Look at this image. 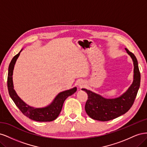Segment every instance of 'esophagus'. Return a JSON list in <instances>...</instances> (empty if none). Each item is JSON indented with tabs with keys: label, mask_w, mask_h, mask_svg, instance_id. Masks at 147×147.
Instances as JSON below:
<instances>
[{
	"label": "esophagus",
	"mask_w": 147,
	"mask_h": 147,
	"mask_svg": "<svg viewBox=\"0 0 147 147\" xmlns=\"http://www.w3.org/2000/svg\"><path fill=\"white\" fill-rule=\"evenodd\" d=\"M83 83H80L79 84V87H83Z\"/></svg>",
	"instance_id": "1"
}]
</instances>
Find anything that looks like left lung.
I'll list each match as a JSON object with an SVG mask.
<instances>
[{
  "mask_svg": "<svg viewBox=\"0 0 147 147\" xmlns=\"http://www.w3.org/2000/svg\"><path fill=\"white\" fill-rule=\"evenodd\" d=\"M134 63V80L128 90L121 96L115 99H106L86 89L82 90L88 95L85 111L92 119L107 121L126 113L134 104L140 84V73L135 55L125 48Z\"/></svg>",
  "mask_w": 147,
  "mask_h": 147,
  "instance_id": "1",
  "label": "left lung"
}]
</instances>
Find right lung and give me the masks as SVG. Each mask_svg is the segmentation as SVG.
Instances as JSON below:
<instances>
[{"label":"right lung","instance_id":"right-lung-1","mask_svg":"<svg viewBox=\"0 0 147 147\" xmlns=\"http://www.w3.org/2000/svg\"><path fill=\"white\" fill-rule=\"evenodd\" d=\"M22 50L13 57L11 61L9 67H8V72L7 77V86L8 90L11 98L15 102L16 105L18 107L21 112L25 116L29 118L40 122L52 121L57 118L59 116L61 111L63 108L64 102L67 97L76 92L77 88L75 87L69 90H67L59 93L52 103L44 108H34L26 104L22 100L20 97L17 95L13 83V69L16 61L19 57Z\"/></svg>","mask_w":147,"mask_h":147}]
</instances>
